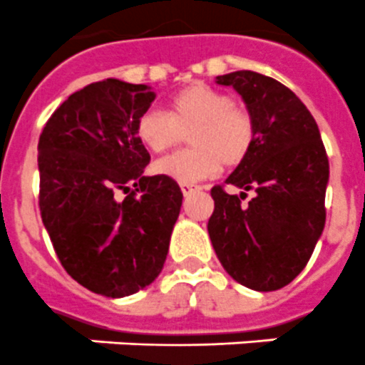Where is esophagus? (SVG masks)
Returning <instances> with one entry per match:
<instances>
[{"mask_svg": "<svg viewBox=\"0 0 365 365\" xmlns=\"http://www.w3.org/2000/svg\"><path fill=\"white\" fill-rule=\"evenodd\" d=\"M180 187H182V192H183V195H191V192L192 191H198V189H200V187H198V185H192V183H182V185H180Z\"/></svg>", "mask_w": 365, "mask_h": 365, "instance_id": "esophagus-1", "label": "esophagus"}]
</instances>
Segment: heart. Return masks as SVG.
I'll list each match as a JSON object with an SVG mask.
<instances>
[{
    "mask_svg": "<svg viewBox=\"0 0 365 365\" xmlns=\"http://www.w3.org/2000/svg\"><path fill=\"white\" fill-rule=\"evenodd\" d=\"M135 134L150 152L169 150L189 134V150L176 152L154 165L165 178L195 183L211 178L226 167H237L255 143V121L252 113L235 106L224 91L196 82L174 93L169 113L147 110L138 119Z\"/></svg>",
    "mask_w": 365,
    "mask_h": 365,
    "instance_id": "heart-1",
    "label": "heart"
}]
</instances>
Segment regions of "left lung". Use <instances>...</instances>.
Wrapping results in <instances>:
<instances>
[{
  "label": "left lung",
  "mask_w": 365,
  "mask_h": 365,
  "mask_svg": "<svg viewBox=\"0 0 365 365\" xmlns=\"http://www.w3.org/2000/svg\"><path fill=\"white\" fill-rule=\"evenodd\" d=\"M215 82L242 97L257 134L248 158L226 178L242 192L211 189L209 239L237 283L272 292L299 275L322 237L327 154L314 117L281 82L255 71L227 73ZM246 190L256 195L242 205Z\"/></svg>",
  "instance_id": "8db88e82"
}]
</instances>
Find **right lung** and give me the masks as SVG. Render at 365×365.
Masks as SVG:
<instances>
[{
    "instance_id": "add662e5",
    "label": "right lung",
    "mask_w": 365,
    "mask_h": 365,
    "mask_svg": "<svg viewBox=\"0 0 365 365\" xmlns=\"http://www.w3.org/2000/svg\"><path fill=\"white\" fill-rule=\"evenodd\" d=\"M156 95L119 78L69 95L38 141L40 213L60 262L106 297L148 287L165 264L182 191L145 176L150 154L135 134Z\"/></svg>"
}]
</instances>
